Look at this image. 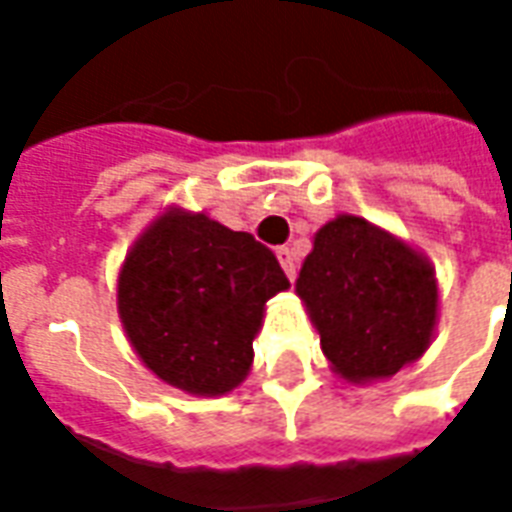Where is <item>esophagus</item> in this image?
Returning a JSON list of instances; mask_svg holds the SVG:
<instances>
[{"label": "esophagus", "mask_w": 512, "mask_h": 512, "mask_svg": "<svg viewBox=\"0 0 512 512\" xmlns=\"http://www.w3.org/2000/svg\"><path fill=\"white\" fill-rule=\"evenodd\" d=\"M277 257H279V266H282V271H285L290 282H293V279H296V257H293V252H290L288 246H279Z\"/></svg>", "instance_id": "esophagus-1"}]
</instances>
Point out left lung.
Instances as JSON below:
<instances>
[{
  "instance_id": "left-lung-1",
  "label": "left lung",
  "mask_w": 512,
  "mask_h": 512,
  "mask_svg": "<svg viewBox=\"0 0 512 512\" xmlns=\"http://www.w3.org/2000/svg\"><path fill=\"white\" fill-rule=\"evenodd\" d=\"M296 293L321 351L348 384H373L414 365L439 323V279L419 249L354 213L315 233Z\"/></svg>"
}]
</instances>
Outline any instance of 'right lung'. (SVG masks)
<instances>
[{"label":"right lung","instance_id":"right-lung-1","mask_svg":"<svg viewBox=\"0 0 512 512\" xmlns=\"http://www.w3.org/2000/svg\"><path fill=\"white\" fill-rule=\"evenodd\" d=\"M290 282L268 246L205 213L167 205L117 274V315L142 365L189 395L249 376L266 301Z\"/></svg>","mask_w":512,"mask_h":512}]
</instances>
